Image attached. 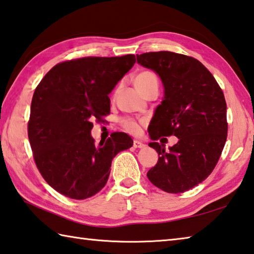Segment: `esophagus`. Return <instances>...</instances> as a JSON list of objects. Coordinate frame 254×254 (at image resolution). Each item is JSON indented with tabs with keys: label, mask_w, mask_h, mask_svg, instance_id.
Masks as SVG:
<instances>
[{
	"label": "esophagus",
	"mask_w": 254,
	"mask_h": 254,
	"mask_svg": "<svg viewBox=\"0 0 254 254\" xmlns=\"http://www.w3.org/2000/svg\"><path fill=\"white\" fill-rule=\"evenodd\" d=\"M133 146H134L135 149H142V147L145 146V144H143V143L140 142V141L134 140V141H133Z\"/></svg>",
	"instance_id": "34e87169"
}]
</instances>
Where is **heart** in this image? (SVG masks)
Returning <instances> with one entry per match:
<instances>
[{
  "label": "heart",
  "mask_w": 254,
  "mask_h": 254,
  "mask_svg": "<svg viewBox=\"0 0 254 254\" xmlns=\"http://www.w3.org/2000/svg\"><path fill=\"white\" fill-rule=\"evenodd\" d=\"M134 84L136 89L141 92L144 87L151 84H159V80L153 71L143 70L136 74L134 79ZM120 124H121V127L126 131L132 133V134H137L141 130L142 122H139L137 120L130 117H124L120 120Z\"/></svg>",
  "instance_id": "b5f03b06"
}]
</instances>
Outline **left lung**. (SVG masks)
<instances>
[{"instance_id": "obj_1", "label": "left lung", "mask_w": 254, "mask_h": 254, "mask_svg": "<svg viewBox=\"0 0 254 254\" xmlns=\"http://www.w3.org/2000/svg\"><path fill=\"white\" fill-rule=\"evenodd\" d=\"M137 63L155 71L164 85V100L149 127L150 146L159 160L147 179L168 193H183L213 171L228 136L227 103L211 72L199 60L170 51L136 55ZM175 135L169 151L155 142Z\"/></svg>"}]
</instances>
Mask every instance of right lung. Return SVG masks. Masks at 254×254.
Listing matches in <instances>:
<instances>
[{
    "instance_id": "1",
    "label": "right lung",
    "mask_w": 254,
    "mask_h": 254,
    "mask_svg": "<svg viewBox=\"0 0 254 254\" xmlns=\"http://www.w3.org/2000/svg\"><path fill=\"white\" fill-rule=\"evenodd\" d=\"M134 63L133 54L67 60L36 86L27 135L36 168L55 191L74 200L93 196L107 184L114 156L132 146L124 132L96 145L91 130L110 114L109 94Z\"/></svg>"
}]
</instances>
